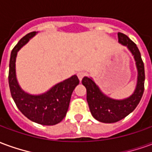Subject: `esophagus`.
Returning a JSON list of instances; mask_svg holds the SVG:
<instances>
[{"label":"esophagus","instance_id":"esophagus-1","mask_svg":"<svg viewBox=\"0 0 152 152\" xmlns=\"http://www.w3.org/2000/svg\"><path fill=\"white\" fill-rule=\"evenodd\" d=\"M86 76H87V72H79L77 73V76H78L80 80H81Z\"/></svg>","mask_w":152,"mask_h":152}]
</instances>
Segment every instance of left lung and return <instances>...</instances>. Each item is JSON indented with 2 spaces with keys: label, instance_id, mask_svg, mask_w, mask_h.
Listing matches in <instances>:
<instances>
[{
  "label": "left lung",
  "instance_id": "1",
  "mask_svg": "<svg viewBox=\"0 0 152 152\" xmlns=\"http://www.w3.org/2000/svg\"><path fill=\"white\" fill-rule=\"evenodd\" d=\"M119 42L126 45L134 55L137 68V84L134 93L124 100H114L104 95L95 83L89 77H84L82 84L86 88L87 102L94 117L103 123H115L121 121L136 108L144 92L145 70L140 51L134 41L124 33L118 32Z\"/></svg>",
  "mask_w": 152,
  "mask_h": 152
}]
</instances>
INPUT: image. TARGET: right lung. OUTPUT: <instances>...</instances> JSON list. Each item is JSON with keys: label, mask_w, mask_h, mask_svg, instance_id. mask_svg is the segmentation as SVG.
I'll return each instance as SVG.
<instances>
[{"label": "right lung", "mask_w": 152, "mask_h": 152, "mask_svg": "<svg viewBox=\"0 0 152 152\" xmlns=\"http://www.w3.org/2000/svg\"><path fill=\"white\" fill-rule=\"evenodd\" d=\"M36 34L32 31L19 40L12 50L10 59L9 86L11 96L19 111L29 120L43 125H53L66 116L73 90L79 84L76 76L58 83L48 92L38 96L30 95L19 87L15 75V60L17 53L30 38Z\"/></svg>", "instance_id": "1"}]
</instances>
